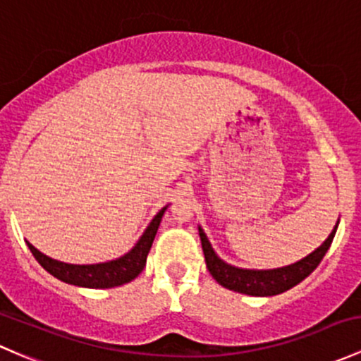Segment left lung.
<instances>
[{
	"label": "left lung",
	"instance_id": "left-lung-1",
	"mask_svg": "<svg viewBox=\"0 0 361 361\" xmlns=\"http://www.w3.org/2000/svg\"><path fill=\"white\" fill-rule=\"evenodd\" d=\"M337 226H339V219H337L336 226L331 231L324 244L317 247L313 252L308 254L302 259L295 261V263L287 264L282 268H273V270H249V268H238L233 264L226 263L221 257L216 254L212 249L209 238L204 233L202 226H199L200 242H202L204 257H206L207 270L212 275V279L223 286L225 289L240 292V294L256 295V298H268V295L282 294V292L292 289L298 286L299 282L306 279L314 271V268L320 264L324 259L325 252L331 247L334 235H336Z\"/></svg>",
	"mask_w": 361,
	"mask_h": 361
}]
</instances>
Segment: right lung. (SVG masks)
<instances>
[{
  "label": "right lung",
  "instance_id": "obj_1",
  "mask_svg": "<svg viewBox=\"0 0 361 361\" xmlns=\"http://www.w3.org/2000/svg\"><path fill=\"white\" fill-rule=\"evenodd\" d=\"M166 209H168V206L162 207L154 216L150 225L147 226L142 237L133 245L131 250H128L124 256L116 257L112 261H105V263L71 264L59 259H53V257L37 250L29 242L27 247L32 252V256L36 257L37 263L50 273V275L62 280V282L71 283V286L86 287V289H112V287H119L123 283L131 282V280H135L143 271L147 263V256H149V250L152 247V242H154L155 233H157Z\"/></svg>",
  "mask_w": 361,
  "mask_h": 361
}]
</instances>
